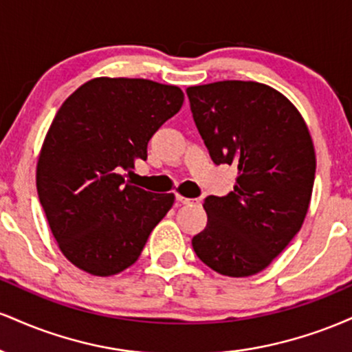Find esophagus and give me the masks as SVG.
<instances>
[{
  "instance_id": "obj_1",
  "label": "esophagus",
  "mask_w": 352,
  "mask_h": 352,
  "mask_svg": "<svg viewBox=\"0 0 352 352\" xmlns=\"http://www.w3.org/2000/svg\"><path fill=\"white\" fill-rule=\"evenodd\" d=\"M175 200L179 205H199V199H187V197H182L177 193Z\"/></svg>"
}]
</instances>
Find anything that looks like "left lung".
<instances>
[{"label":"left lung","instance_id":"8db88e82","mask_svg":"<svg viewBox=\"0 0 352 352\" xmlns=\"http://www.w3.org/2000/svg\"><path fill=\"white\" fill-rule=\"evenodd\" d=\"M199 134L217 165L238 168L225 197L208 195L207 227L193 236L197 256L225 276L265 270L300 232L313 192L316 157L296 107L252 80L187 89Z\"/></svg>","mask_w":352,"mask_h":352}]
</instances>
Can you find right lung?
Wrapping results in <instances>:
<instances>
[{
    "label": "right lung",
    "mask_w": 352,
    "mask_h": 352,
    "mask_svg": "<svg viewBox=\"0 0 352 352\" xmlns=\"http://www.w3.org/2000/svg\"><path fill=\"white\" fill-rule=\"evenodd\" d=\"M184 92L147 79L98 78L64 100L36 170L39 204L64 256L111 276L135 263L173 205L172 193L134 187L124 172L180 111Z\"/></svg>",
    "instance_id": "1"
}]
</instances>
